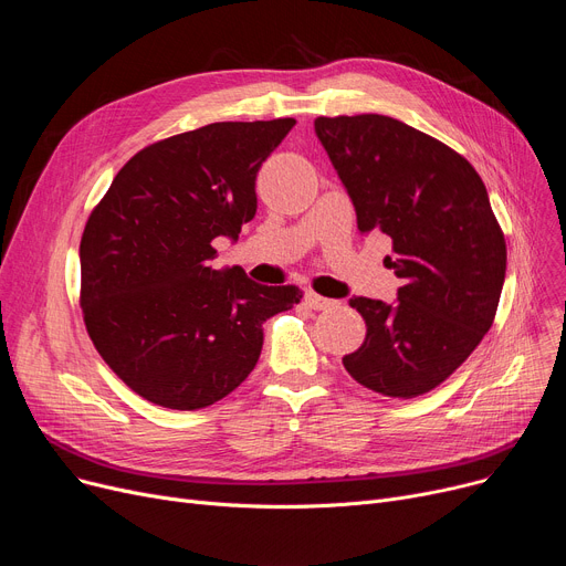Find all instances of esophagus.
<instances>
[{"mask_svg": "<svg viewBox=\"0 0 566 566\" xmlns=\"http://www.w3.org/2000/svg\"><path fill=\"white\" fill-rule=\"evenodd\" d=\"M305 305L312 307V310H328V307H333L335 303L328 301V298H323V295H318L316 291H307V293H305Z\"/></svg>", "mask_w": 566, "mask_h": 566, "instance_id": "esophagus-1", "label": "esophagus"}]
</instances>
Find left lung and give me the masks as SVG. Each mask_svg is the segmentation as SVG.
<instances>
[{"mask_svg": "<svg viewBox=\"0 0 566 566\" xmlns=\"http://www.w3.org/2000/svg\"><path fill=\"white\" fill-rule=\"evenodd\" d=\"M314 130L363 233L392 241L397 303L350 298L367 323L344 355L365 388L412 399L450 378L493 325L507 271L486 186L454 148L382 114L318 116Z\"/></svg>", "mask_w": 566, "mask_h": 566, "instance_id": "obj_1", "label": "left lung"}]
</instances>
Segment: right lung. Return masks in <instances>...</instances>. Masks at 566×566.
Segmentation results:
<instances>
[{
	"mask_svg": "<svg viewBox=\"0 0 566 566\" xmlns=\"http://www.w3.org/2000/svg\"><path fill=\"white\" fill-rule=\"evenodd\" d=\"M295 126L220 122L142 148L114 176L80 241V303L101 358L163 408H206L241 385L263 323L298 305L293 284L213 271L218 235L256 213V171Z\"/></svg>",
	"mask_w": 566,
	"mask_h": 566,
	"instance_id": "obj_1",
	"label": "right lung"
}]
</instances>
